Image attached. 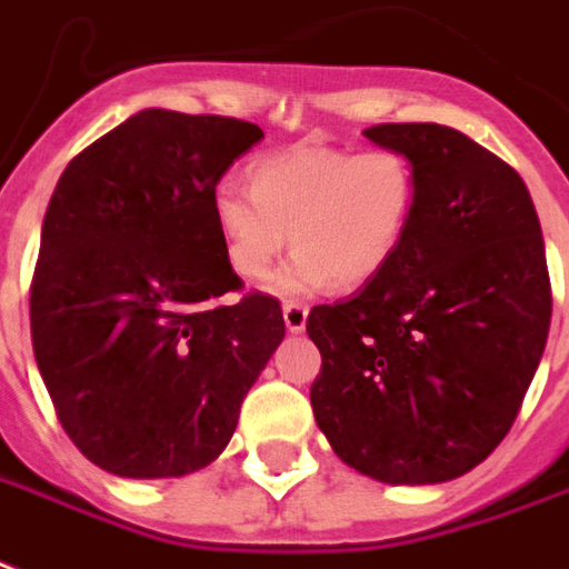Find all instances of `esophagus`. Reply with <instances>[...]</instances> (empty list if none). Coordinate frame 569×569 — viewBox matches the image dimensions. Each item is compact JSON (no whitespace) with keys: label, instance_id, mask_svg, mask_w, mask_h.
<instances>
[{"label":"esophagus","instance_id":"obj_1","mask_svg":"<svg viewBox=\"0 0 569 569\" xmlns=\"http://www.w3.org/2000/svg\"><path fill=\"white\" fill-rule=\"evenodd\" d=\"M283 322L292 333H301L307 328V307L301 301H286L283 303Z\"/></svg>","mask_w":569,"mask_h":569}]
</instances>
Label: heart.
Masks as SVG:
<instances>
[{
  "label": "heart",
  "instance_id": "1",
  "mask_svg": "<svg viewBox=\"0 0 569 569\" xmlns=\"http://www.w3.org/2000/svg\"><path fill=\"white\" fill-rule=\"evenodd\" d=\"M418 169L393 146L352 149L298 142L247 167V190H214L217 232L229 268L262 280L283 247L277 292H316L328 283L363 286L388 271L409 238L418 208Z\"/></svg>",
  "mask_w": 569,
  "mask_h": 569
}]
</instances>
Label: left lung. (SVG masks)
I'll return each mask as SVG.
<instances>
[{
    "instance_id": "8db88e82",
    "label": "left lung",
    "mask_w": 569,
    "mask_h": 569,
    "mask_svg": "<svg viewBox=\"0 0 569 569\" xmlns=\"http://www.w3.org/2000/svg\"><path fill=\"white\" fill-rule=\"evenodd\" d=\"M406 151L418 208L397 262L319 303L310 388L333 453L381 483H441L501 445L543 358L552 286L535 202L510 163L445 124H372Z\"/></svg>"
}]
</instances>
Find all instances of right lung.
<instances>
[{
    "label": "right lung",
    "mask_w": 569,
    "mask_h": 569,
    "mask_svg": "<svg viewBox=\"0 0 569 569\" xmlns=\"http://www.w3.org/2000/svg\"><path fill=\"white\" fill-rule=\"evenodd\" d=\"M262 140L229 116L142 110L64 167L29 289L56 418L119 477H179L236 432L286 333L280 301L241 292L214 223L217 181Z\"/></svg>",
    "instance_id": "1"
}]
</instances>
